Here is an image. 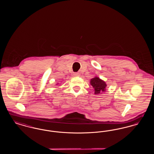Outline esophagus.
<instances>
[{
  "label": "esophagus",
  "mask_w": 154,
  "mask_h": 154,
  "mask_svg": "<svg viewBox=\"0 0 154 154\" xmlns=\"http://www.w3.org/2000/svg\"><path fill=\"white\" fill-rule=\"evenodd\" d=\"M73 75L74 77H78L79 75V73H74Z\"/></svg>",
  "instance_id": "1"
}]
</instances>
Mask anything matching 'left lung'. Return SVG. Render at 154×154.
<instances>
[{
    "label": "left lung",
    "instance_id": "1",
    "mask_svg": "<svg viewBox=\"0 0 154 154\" xmlns=\"http://www.w3.org/2000/svg\"><path fill=\"white\" fill-rule=\"evenodd\" d=\"M91 84L94 88V91L95 94H102V92H104L107 87L106 84L104 81L100 80L98 77H95L91 80Z\"/></svg>",
    "mask_w": 154,
    "mask_h": 154
}]
</instances>
